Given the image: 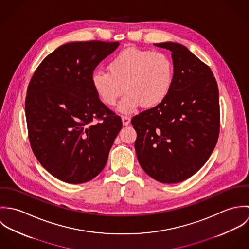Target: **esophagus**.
I'll return each instance as SVG.
<instances>
[{"label":"esophagus","instance_id":"34e87169","mask_svg":"<svg viewBox=\"0 0 249 249\" xmlns=\"http://www.w3.org/2000/svg\"><path fill=\"white\" fill-rule=\"evenodd\" d=\"M122 121L124 125H128L130 123V117L128 116H122Z\"/></svg>","mask_w":249,"mask_h":249}]
</instances>
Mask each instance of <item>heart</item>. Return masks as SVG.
I'll return each mask as SVG.
<instances>
[{
	"label": "heart",
	"instance_id": "1",
	"mask_svg": "<svg viewBox=\"0 0 249 249\" xmlns=\"http://www.w3.org/2000/svg\"><path fill=\"white\" fill-rule=\"evenodd\" d=\"M107 70H96L91 75L92 86L99 99L114 107L125 90L119 106L125 114L142 105L152 107L168 96L174 79V63L164 52L128 48L115 55Z\"/></svg>",
	"mask_w": 249,
	"mask_h": 249
}]
</instances>
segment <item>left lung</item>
<instances>
[{"instance_id":"left-lung-1","label":"left lung","mask_w":249,"mask_h":249,"mask_svg":"<svg viewBox=\"0 0 249 249\" xmlns=\"http://www.w3.org/2000/svg\"><path fill=\"white\" fill-rule=\"evenodd\" d=\"M172 52L174 79L166 99L134 116L135 150L142 170L162 183L182 182L208 160L219 134L218 88L213 71L185 46Z\"/></svg>"}]
</instances>
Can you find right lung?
<instances>
[{"label": "right lung", "mask_w": 249, "mask_h": 249, "mask_svg": "<svg viewBox=\"0 0 249 249\" xmlns=\"http://www.w3.org/2000/svg\"><path fill=\"white\" fill-rule=\"evenodd\" d=\"M119 45L64 44L44 58L30 81L25 109L31 146L43 168L63 182L96 178L123 127L91 82L95 68Z\"/></svg>", "instance_id": "right-lung-1"}]
</instances>
